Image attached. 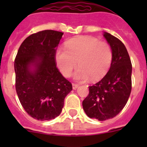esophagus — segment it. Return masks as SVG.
Returning a JSON list of instances; mask_svg holds the SVG:
<instances>
[{
    "mask_svg": "<svg viewBox=\"0 0 147 147\" xmlns=\"http://www.w3.org/2000/svg\"><path fill=\"white\" fill-rule=\"evenodd\" d=\"M78 87H79V85L77 84H72V88L74 90H76Z\"/></svg>",
    "mask_w": 147,
    "mask_h": 147,
    "instance_id": "34e87169",
    "label": "esophagus"
}]
</instances>
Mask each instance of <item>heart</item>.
Instances as JSON below:
<instances>
[{
  "mask_svg": "<svg viewBox=\"0 0 147 147\" xmlns=\"http://www.w3.org/2000/svg\"><path fill=\"white\" fill-rule=\"evenodd\" d=\"M112 58V50L107 42L88 36L67 41L65 49H59L56 53L57 64L65 77L71 76L78 62L80 67L74 77L79 82L102 79L110 68Z\"/></svg>",
  "mask_w": 147,
  "mask_h": 147,
  "instance_id": "b5f03b06",
  "label": "heart"
}]
</instances>
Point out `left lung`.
I'll return each instance as SVG.
<instances>
[{"label":"left lung","instance_id":"1","mask_svg":"<svg viewBox=\"0 0 147 147\" xmlns=\"http://www.w3.org/2000/svg\"><path fill=\"white\" fill-rule=\"evenodd\" d=\"M103 36L112 50L110 70L102 80L89 86V94L82 102L86 115L98 121L117 115L127 104L132 89V63L125 45L107 32Z\"/></svg>","mask_w":147,"mask_h":147}]
</instances>
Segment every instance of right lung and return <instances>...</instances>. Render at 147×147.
Listing matches in <instances>:
<instances>
[{"instance_id": "1", "label": "right lung", "mask_w": 147, "mask_h": 147, "mask_svg": "<svg viewBox=\"0 0 147 147\" xmlns=\"http://www.w3.org/2000/svg\"><path fill=\"white\" fill-rule=\"evenodd\" d=\"M63 33L45 30L30 35L15 60V88L26 112L34 119L49 121L62 112L72 85L56 66L55 54Z\"/></svg>"}]
</instances>
